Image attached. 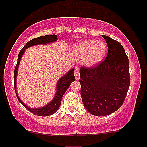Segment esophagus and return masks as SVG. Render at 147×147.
<instances>
[{
	"label": "esophagus",
	"mask_w": 147,
	"mask_h": 147,
	"mask_svg": "<svg viewBox=\"0 0 147 147\" xmlns=\"http://www.w3.org/2000/svg\"><path fill=\"white\" fill-rule=\"evenodd\" d=\"M74 73H75L76 80H78V79H79V69L75 68V72H74Z\"/></svg>",
	"instance_id": "1"
}]
</instances>
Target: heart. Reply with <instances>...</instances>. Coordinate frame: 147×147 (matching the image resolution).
Listing matches in <instances>:
<instances>
[{
	"instance_id": "1",
	"label": "heart",
	"mask_w": 147,
	"mask_h": 147,
	"mask_svg": "<svg viewBox=\"0 0 147 147\" xmlns=\"http://www.w3.org/2000/svg\"><path fill=\"white\" fill-rule=\"evenodd\" d=\"M73 51L77 56L86 57L84 60L85 65L92 66L103 59L106 52V45L102 41L84 40L76 42L73 45Z\"/></svg>"
}]
</instances>
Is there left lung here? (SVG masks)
<instances>
[{
	"label": "left lung",
	"mask_w": 147,
	"mask_h": 147,
	"mask_svg": "<svg viewBox=\"0 0 147 147\" xmlns=\"http://www.w3.org/2000/svg\"><path fill=\"white\" fill-rule=\"evenodd\" d=\"M107 44L104 61L79 70L81 96L86 110L95 116H105L122 105L130 86L129 58L120 43L102 35Z\"/></svg>",
	"instance_id": "1"
}]
</instances>
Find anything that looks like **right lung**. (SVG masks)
Here are the masks:
<instances>
[{
    "instance_id": "right-lung-1",
    "label": "right lung",
    "mask_w": 147,
    "mask_h": 147,
    "mask_svg": "<svg viewBox=\"0 0 147 147\" xmlns=\"http://www.w3.org/2000/svg\"><path fill=\"white\" fill-rule=\"evenodd\" d=\"M57 40V35H45V36H42L38 38H33V39L30 40L28 43L25 44V45L23 47V49L19 52L18 56V61L17 63H16V67H15L14 73V90L15 92H16V95L17 97V99L19 101V102L23 105L25 109H28L30 112L32 113L33 114L36 115L38 116H48L50 115H52L55 113L56 111L58 110L59 108L61 103V99L63 97V94L65 93V91L68 88L69 86L72 82L75 80V75H74V68L71 69L68 73L65 74L63 77L59 79L58 81V83L57 84V93L55 95L54 99H52V102H50L48 104L45 105V106L41 108H38V109H32V108L28 107L24 103H23L19 99L18 96L16 92V75H17V70L18 68V65H19L20 61L22 56H23V53H24L25 49L29 48L30 46L32 45H38V44H46V43H52V42L56 41Z\"/></svg>"
}]
</instances>
